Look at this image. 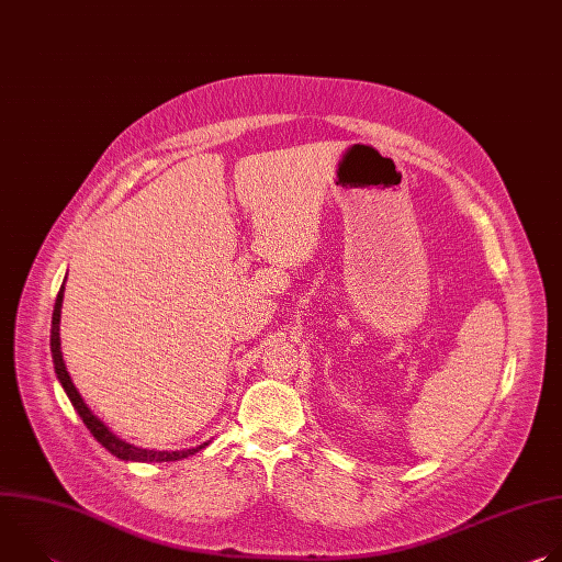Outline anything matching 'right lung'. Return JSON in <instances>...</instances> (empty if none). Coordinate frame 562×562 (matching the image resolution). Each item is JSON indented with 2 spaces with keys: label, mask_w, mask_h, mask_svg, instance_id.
Returning a JSON list of instances; mask_svg holds the SVG:
<instances>
[{
  "label": "right lung",
  "mask_w": 562,
  "mask_h": 562,
  "mask_svg": "<svg viewBox=\"0 0 562 562\" xmlns=\"http://www.w3.org/2000/svg\"><path fill=\"white\" fill-rule=\"evenodd\" d=\"M61 297H64V284H61V289H59V293H57L55 308H53V323H50V353H53V364H55V373H57V378H59V382H61V386H64V391H66V395H68V400H70V405L75 407V412L79 414V418L85 420V425H87V429L93 434V438H95L102 447H106L113 456H117V458H122V460H137V462H169V460H182V458H189V456L198 453L200 449H204L206 442L200 445V447H195V449H187V451H153V449H137V447H133V445L120 440L117 436H113V434L109 431V427H106L100 418L93 416V412L87 407L82 395L77 393L75 384L70 382V375H68V371H66V367H64V358H61V351H59V311H61Z\"/></svg>",
  "instance_id": "obj_1"
}]
</instances>
